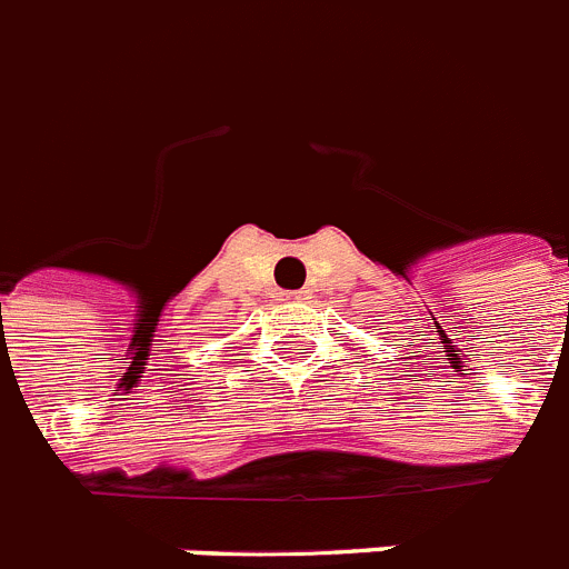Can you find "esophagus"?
Returning <instances> with one entry per match:
<instances>
[{"label":"esophagus","instance_id":"esophagus-1","mask_svg":"<svg viewBox=\"0 0 569 569\" xmlns=\"http://www.w3.org/2000/svg\"><path fill=\"white\" fill-rule=\"evenodd\" d=\"M307 298H310V295L303 292H280V301H307Z\"/></svg>","mask_w":569,"mask_h":569}]
</instances>
